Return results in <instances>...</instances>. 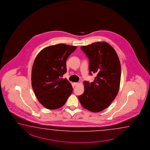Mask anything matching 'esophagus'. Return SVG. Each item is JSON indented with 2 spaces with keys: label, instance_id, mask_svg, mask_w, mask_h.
Wrapping results in <instances>:
<instances>
[{
  "label": "esophagus",
  "instance_id": "esophagus-1",
  "mask_svg": "<svg viewBox=\"0 0 150 150\" xmlns=\"http://www.w3.org/2000/svg\"><path fill=\"white\" fill-rule=\"evenodd\" d=\"M78 84H79V83H77V82L73 83V85L74 86H77V85H78Z\"/></svg>",
  "mask_w": 150,
  "mask_h": 150
}]
</instances>
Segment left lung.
<instances>
[{
	"label": "left lung",
	"mask_w": 150,
	"mask_h": 150,
	"mask_svg": "<svg viewBox=\"0 0 150 150\" xmlns=\"http://www.w3.org/2000/svg\"><path fill=\"white\" fill-rule=\"evenodd\" d=\"M81 49L89 59L90 75H97L93 82L84 81V91L79 96L83 107L92 112L107 108L116 97L121 80L119 58L106 42H95Z\"/></svg>",
	"instance_id": "1"
}]
</instances>
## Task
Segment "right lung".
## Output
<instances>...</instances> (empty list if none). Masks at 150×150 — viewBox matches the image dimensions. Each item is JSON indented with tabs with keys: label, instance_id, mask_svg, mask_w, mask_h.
I'll list each match as a JSON object with an SVG mask.
<instances>
[{
	"label": "right lung",
	"instance_id": "obj_1",
	"mask_svg": "<svg viewBox=\"0 0 150 150\" xmlns=\"http://www.w3.org/2000/svg\"><path fill=\"white\" fill-rule=\"evenodd\" d=\"M76 46L64 44L49 46L38 54L31 71V84L40 103L49 110L64 105L73 92V87L66 79V60Z\"/></svg>",
	"mask_w": 150,
	"mask_h": 150
}]
</instances>
